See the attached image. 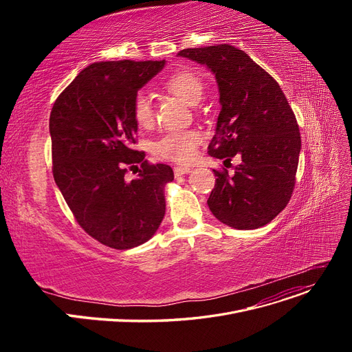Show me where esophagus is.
I'll return each instance as SVG.
<instances>
[{"label": "esophagus", "mask_w": 352, "mask_h": 352, "mask_svg": "<svg viewBox=\"0 0 352 352\" xmlns=\"http://www.w3.org/2000/svg\"><path fill=\"white\" fill-rule=\"evenodd\" d=\"M190 173H191V168H188V166H175V168H174L175 177H181V175L190 174Z\"/></svg>", "instance_id": "esophagus-1"}]
</instances>
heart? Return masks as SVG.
Here are the masks:
<instances>
[{
  "label": "heart",
  "instance_id": "b5f03b06",
  "mask_svg": "<svg viewBox=\"0 0 352 352\" xmlns=\"http://www.w3.org/2000/svg\"><path fill=\"white\" fill-rule=\"evenodd\" d=\"M164 87L181 101L194 107L204 96V82L192 69H179L164 81ZM133 114L135 122L148 128L154 121V111L150 97L144 92L135 96L133 102ZM201 144V134L198 131H171L162 135L154 144V154L160 158L188 162L194 158L197 146Z\"/></svg>",
  "mask_w": 352,
  "mask_h": 352
}]
</instances>
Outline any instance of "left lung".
<instances>
[{
	"label": "left lung",
	"instance_id": "8db88e82",
	"mask_svg": "<svg viewBox=\"0 0 352 352\" xmlns=\"http://www.w3.org/2000/svg\"><path fill=\"white\" fill-rule=\"evenodd\" d=\"M178 57L206 65L217 80L221 111L208 145L211 157H241L232 177L214 170L208 207L235 230L267 226L288 204L301 137L283 89L267 71L230 44L187 48Z\"/></svg>",
	"mask_w": 352,
	"mask_h": 352
}]
</instances>
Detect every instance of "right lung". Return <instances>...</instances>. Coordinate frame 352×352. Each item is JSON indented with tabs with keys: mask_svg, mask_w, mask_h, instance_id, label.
Instances as JSON below:
<instances>
[{
	"mask_svg": "<svg viewBox=\"0 0 352 352\" xmlns=\"http://www.w3.org/2000/svg\"><path fill=\"white\" fill-rule=\"evenodd\" d=\"M162 61H101L84 68L55 101L50 116L52 174L84 231L101 244L129 250L160 228L170 165L148 164L133 150L138 124L133 102L164 68ZM142 164L124 179L126 166Z\"/></svg>",
	"mask_w": 352,
	"mask_h": 352,
	"instance_id": "right-lung-1",
	"label": "right lung"
}]
</instances>
